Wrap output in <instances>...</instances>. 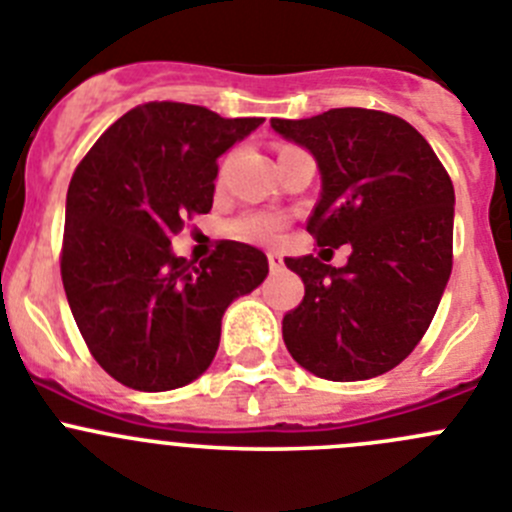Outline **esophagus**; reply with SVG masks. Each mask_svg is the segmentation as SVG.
Segmentation results:
<instances>
[{
	"label": "esophagus",
	"mask_w": 512,
	"mask_h": 512,
	"mask_svg": "<svg viewBox=\"0 0 512 512\" xmlns=\"http://www.w3.org/2000/svg\"><path fill=\"white\" fill-rule=\"evenodd\" d=\"M267 262H270L272 272L283 270V255H280V252H270V255H267Z\"/></svg>",
	"instance_id": "1"
}]
</instances>
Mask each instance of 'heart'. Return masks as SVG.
I'll list each match as a JSON object with an SVG mask.
<instances>
[{"instance_id": "1", "label": "heart", "mask_w": 512, "mask_h": 512, "mask_svg": "<svg viewBox=\"0 0 512 512\" xmlns=\"http://www.w3.org/2000/svg\"><path fill=\"white\" fill-rule=\"evenodd\" d=\"M285 217L275 212H247L232 222V234L242 242L252 245H272L285 234Z\"/></svg>"}]
</instances>
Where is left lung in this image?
Returning <instances> with one entry per match:
<instances>
[{"instance_id":"left-lung-1","label":"left lung","mask_w":512,"mask_h":512,"mask_svg":"<svg viewBox=\"0 0 512 512\" xmlns=\"http://www.w3.org/2000/svg\"><path fill=\"white\" fill-rule=\"evenodd\" d=\"M308 151L321 197L308 232L321 247L351 245L343 267L285 257L305 298L283 318L290 356L328 381L374 379L422 341L452 272L455 189L422 133L366 108L272 118Z\"/></svg>"}]
</instances>
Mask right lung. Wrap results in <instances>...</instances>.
<instances>
[{
    "mask_svg": "<svg viewBox=\"0 0 512 512\" xmlns=\"http://www.w3.org/2000/svg\"><path fill=\"white\" fill-rule=\"evenodd\" d=\"M265 118L146 103L118 118L68 186L62 285L100 366L136 391H171L209 369L222 315L267 278V257L222 242L194 265L171 237L214 202L217 159Z\"/></svg>",
    "mask_w": 512,
    "mask_h": 512,
    "instance_id": "obj_1",
    "label": "right lung"
}]
</instances>
